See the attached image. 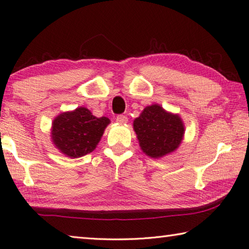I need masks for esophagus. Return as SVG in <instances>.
I'll return each mask as SVG.
<instances>
[{
    "instance_id": "1",
    "label": "esophagus",
    "mask_w": 249,
    "mask_h": 249,
    "mask_svg": "<svg viewBox=\"0 0 249 249\" xmlns=\"http://www.w3.org/2000/svg\"><path fill=\"white\" fill-rule=\"evenodd\" d=\"M127 117H126L125 115H117L116 116V122L117 123H120V124H125V123H127Z\"/></svg>"
}]
</instances>
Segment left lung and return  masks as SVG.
Segmentation results:
<instances>
[{
	"label": "left lung",
	"mask_w": 249,
	"mask_h": 249,
	"mask_svg": "<svg viewBox=\"0 0 249 249\" xmlns=\"http://www.w3.org/2000/svg\"><path fill=\"white\" fill-rule=\"evenodd\" d=\"M134 131L146 155L160 159L178 147L184 136V125L178 115L167 113L155 104L147 106L135 118Z\"/></svg>",
	"instance_id": "left-lung-1"
}]
</instances>
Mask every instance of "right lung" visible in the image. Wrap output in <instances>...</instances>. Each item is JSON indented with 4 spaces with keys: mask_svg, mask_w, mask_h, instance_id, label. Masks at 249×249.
<instances>
[{
    "mask_svg": "<svg viewBox=\"0 0 249 249\" xmlns=\"http://www.w3.org/2000/svg\"><path fill=\"white\" fill-rule=\"evenodd\" d=\"M108 124L107 117H96L88 108L77 107L55 118L52 141L63 154L77 159L95 149Z\"/></svg>",
    "mask_w": 249,
    "mask_h": 249,
    "instance_id": "add662e5",
    "label": "right lung"
}]
</instances>
